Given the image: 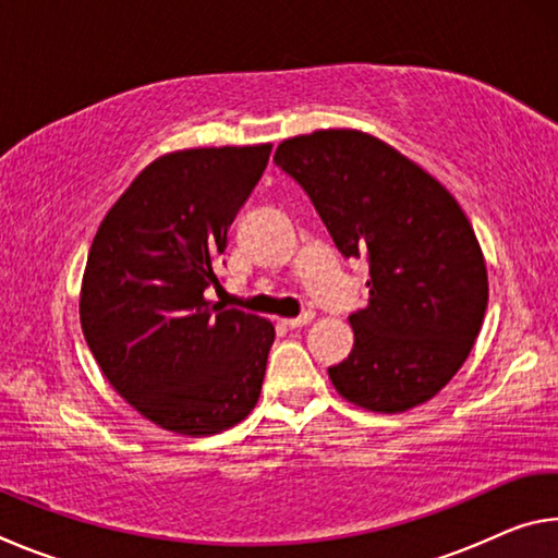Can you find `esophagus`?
I'll return each mask as SVG.
<instances>
[{
  "label": "esophagus",
  "instance_id": "obj_1",
  "mask_svg": "<svg viewBox=\"0 0 558 558\" xmlns=\"http://www.w3.org/2000/svg\"><path fill=\"white\" fill-rule=\"evenodd\" d=\"M313 317H315V315L310 313V310H307V313H302L300 317H288V319H282V325L290 327V329H295V327H305Z\"/></svg>",
  "mask_w": 558,
  "mask_h": 558
}]
</instances>
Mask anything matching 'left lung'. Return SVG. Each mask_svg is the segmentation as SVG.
Masks as SVG:
<instances>
[{
  "label": "left lung",
  "mask_w": 558,
  "mask_h": 558,
  "mask_svg": "<svg viewBox=\"0 0 558 558\" xmlns=\"http://www.w3.org/2000/svg\"><path fill=\"white\" fill-rule=\"evenodd\" d=\"M305 189L344 258L369 263V305L349 315L354 347L329 366L362 409L433 399L465 362L487 310L475 231L440 182L359 130L290 137L272 157Z\"/></svg>",
  "instance_id": "8db88e82"
}]
</instances>
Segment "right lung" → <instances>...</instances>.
Returning a JSON list of instances; mask_svg holds the SVG:
<instances>
[{
	"label": "right lung",
	"mask_w": 558,
	"mask_h": 558,
	"mask_svg": "<svg viewBox=\"0 0 558 558\" xmlns=\"http://www.w3.org/2000/svg\"><path fill=\"white\" fill-rule=\"evenodd\" d=\"M270 145L155 159L106 214L81 288L86 342L122 399L159 428L211 436L258 403L276 329L204 298Z\"/></svg>",
	"instance_id": "obj_1"
}]
</instances>
